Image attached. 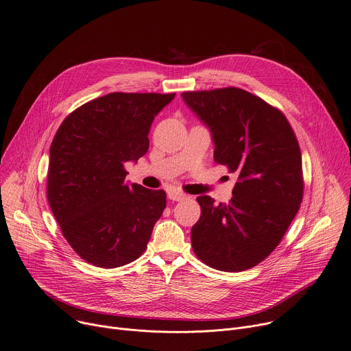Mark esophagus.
<instances>
[{
	"label": "esophagus",
	"mask_w": 351,
	"mask_h": 351,
	"mask_svg": "<svg viewBox=\"0 0 351 351\" xmlns=\"http://www.w3.org/2000/svg\"><path fill=\"white\" fill-rule=\"evenodd\" d=\"M168 199L173 200V202H182L186 199V195L179 192V190H169L168 192Z\"/></svg>",
	"instance_id": "1"
}]
</instances>
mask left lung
I'll return each mask as SVG.
<instances>
[{
  "instance_id": "obj_1",
  "label": "left lung",
  "mask_w": 351,
  "mask_h": 351,
  "mask_svg": "<svg viewBox=\"0 0 351 351\" xmlns=\"http://www.w3.org/2000/svg\"><path fill=\"white\" fill-rule=\"evenodd\" d=\"M182 99L207 127L214 161L238 173L230 203L199 196L192 228L197 258L222 271H242L266 259L302 202V161L285 116L239 88L183 92Z\"/></svg>"
}]
</instances>
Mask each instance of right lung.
<instances>
[{
    "label": "right lung",
    "instance_id": "obj_1",
    "mask_svg": "<svg viewBox=\"0 0 351 351\" xmlns=\"http://www.w3.org/2000/svg\"><path fill=\"white\" fill-rule=\"evenodd\" d=\"M175 93L113 92L64 119L50 147L47 199L62 235L88 263L113 269L145 250L167 207L164 190L125 182L149 147L155 116Z\"/></svg>",
    "mask_w": 351,
    "mask_h": 351
}]
</instances>
